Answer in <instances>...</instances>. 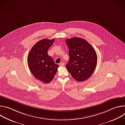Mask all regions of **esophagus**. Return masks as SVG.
Listing matches in <instances>:
<instances>
[{
  "mask_svg": "<svg viewBox=\"0 0 125 125\" xmlns=\"http://www.w3.org/2000/svg\"><path fill=\"white\" fill-rule=\"evenodd\" d=\"M64 62H61L60 64H59V65L60 66H63L64 65Z\"/></svg>",
  "mask_w": 125,
  "mask_h": 125,
  "instance_id": "34e87169",
  "label": "esophagus"
}]
</instances>
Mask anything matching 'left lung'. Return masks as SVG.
<instances>
[{
	"mask_svg": "<svg viewBox=\"0 0 125 125\" xmlns=\"http://www.w3.org/2000/svg\"><path fill=\"white\" fill-rule=\"evenodd\" d=\"M69 60L66 67L72 77L78 82H83L94 73L97 56L94 47L86 41L74 37L67 39Z\"/></svg>",
	"mask_w": 125,
	"mask_h": 125,
	"instance_id": "obj_1",
	"label": "left lung"
}]
</instances>
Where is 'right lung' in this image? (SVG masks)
I'll return each instance as SVG.
<instances>
[{
	"instance_id": "1",
	"label": "right lung",
	"mask_w": 125,
	"mask_h": 125,
	"mask_svg": "<svg viewBox=\"0 0 125 125\" xmlns=\"http://www.w3.org/2000/svg\"><path fill=\"white\" fill-rule=\"evenodd\" d=\"M54 39H43L35 43L29 53L28 64L30 70L37 79L47 83L54 78L59 65L48 56L49 47Z\"/></svg>"
}]
</instances>
